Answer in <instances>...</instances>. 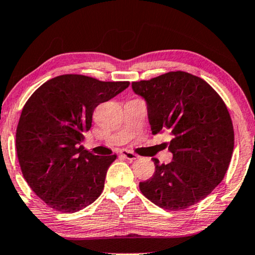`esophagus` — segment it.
Returning a JSON list of instances; mask_svg holds the SVG:
<instances>
[{"label":"esophagus","instance_id":"esophagus-1","mask_svg":"<svg viewBox=\"0 0 255 255\" xmlns=\"http://www.w3.org/2000/svg\"><path fill=\"white\" fill-rule=\"evenodd\" d=\"M121 154H122L125 158H128V159H130V160H134V159L138 158V155H135L134 152H132L130 150H127V149L121 150Z\"/></svg>","mask_w":255,"mask_h":255}]
</instances>
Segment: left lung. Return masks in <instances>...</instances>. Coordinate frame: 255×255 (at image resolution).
Wrapping results in <instances>:
<instances>
[{
	"mask_svg": "<svg viewBox=\"0 0 255 255\" xmlns=\"http://www.w3.org/2000/svg\"><path fill=\"white\" fill-rule=\"evenodd\" d=\"M147 105L152 134L167 131L172 160L155 164L150 179L139 183L143 196L162 209L179 211L197 204L222 181L234 150V128L225 103L204 80L170 72L133 82Z\"/></svg>",
	"mask_w": 255,
	"mask_h": 255,
	"instance_id": "left-lung-1",
	"label": "left lung"
}]
</instances>
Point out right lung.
Wrapping results in <instances>:
<instances>
[{"label": "right lung", "instance_id": "right-lung-1", "mask_svg": "<svg viewBox=\"0 0 255 255\" xmlns=\"http://www.w3.org/2000/svg\"><path fill=\"white\" fill-rule=\"evenodd\" d=\"M128 85L68 74L45 82L23 106L15 133L22 175L34 193L58 212H77L103 193L116 155H95L82 142L97 106Z\"/></svg>", "mask_w": 255, "mask_h": 255}]
</instances>
